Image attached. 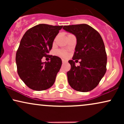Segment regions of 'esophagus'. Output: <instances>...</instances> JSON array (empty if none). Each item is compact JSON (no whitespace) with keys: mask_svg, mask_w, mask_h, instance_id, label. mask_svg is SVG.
Returning a JSON list of instances; mask_svg holds the SVG:
<instances>
[{"mask_svg":"<svg viewBox=\"0 0 124 124\" xmlns=\"http://www.w3.org/2000/svg\"><path fill=\"white\" fill-rule=\"evenodd\" d=\"M62 63H65V62H66V61H65V59H62Z\"/></svg>","mask_w":124,"mask_h":124,"instance_id":"1","label":"esophagus"}]
</instances>
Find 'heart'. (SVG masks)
Masks as SVG:
<instances>
[{
  "label": "heart",
  "mask_w": 124,
  "mask_h": 124,
  "mask_svg": "<svg viewBox=\"0 0 124 124\" xmlns=\"http://www.w3.org/2000/svg\"><path fill=\"white\" fill-rule=\"evenodd\" d=\"M58 54H59V55H60L61 56H63V57H66L67 55L66 52H65V51H58Z\"/></svg>",
  "instance_id": "heart-1"
}]
</instances>
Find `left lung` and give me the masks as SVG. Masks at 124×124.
Instances as JSON below:
<instances>
[{
  "instance_id": "left-lung-1",
  "label": "left lung",
  "mask_w": 124,
  "mask_h": 124,
  "mask_svg": "<svg viewBox=\"0 0 124 124\" xmlns=\"http://www.w3.org/2000/svg\"><path fill=\"white\" fill-rule=\"evenodd\" d=\"M63 29L75 35L77 41L73 60L69 61L71 68L67 72L68 83L78 92H90L106 72L107 58L103 39L96 30L86 24L65 25ZM77 59L81 62L76 67L73 60Z\"/></svg>"
}]
</instances>
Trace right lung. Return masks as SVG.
<instances>
[{
	"label": "right lung",
	"instance_id": "right-lung-1",
	"mask_svg": "<svg viewBox=\"0 0 124 124\" xmlns=\"http://www.w3.org/2000/svg\"><path fill=\"white\" fill-rule=\"evenodd\" d=\"M62 27L40 24L27 31L21 38L16 56L17 73L24 83L34 90H45L55 82L62 60L48 54ZM48 56L50 62L41 61L42 57Z\"/></svg>",
	"mask_w": 124,
	"mask_h": 124
}]
</instances>
